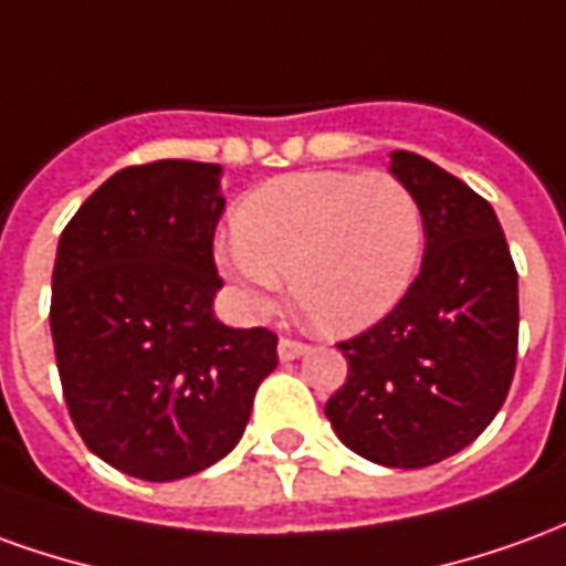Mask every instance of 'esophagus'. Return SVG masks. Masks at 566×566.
<instances>
[{
	"label": "esophagus",
	"instance_id": "obj_1",
	"mask_svg": "<svg viewBox=\"0 0 566 566\" xmlns=\"http://www.w3.org/2000/svg\"><path fill=\"white\" fill-rule=\"evenodd\" d=\"M306 352L308 345L300 343V339H291V336L279 339V357H282V360H296V357H303Z\"/></svg>",
	"mask_w": 566,
	"mask_h": 566
}]
</instances>
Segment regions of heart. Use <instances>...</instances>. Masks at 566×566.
I'll return each mask as SVG.
<instances>
[{
	"label": "heart",
	"mask_w": 566,
	"mask_h": 566,
	"mask_svg": "<svg viewBox=\"0 0 566 566\" xmlns=\"http://www.w3.org/2000/svg\"><path fill=\"white\" fill-rule=\"evenodd\" d=\"M233 239L218 260L248 306L270 308L279 275H287L294 303L318 327L357 333L416 282L424 211L391 172H291L235 202Z\"/></svg>",
	"instance_id": "heart-1"
}]
</instances>
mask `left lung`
<instances>
[{"mask_svg":"<svg viewBox=\"0 0 566 566\" xmlns=\"http://www.w3.org/2000/svg\"><path fill=\"white\" fill-rule=\"evenodd\" d=\"M391 172L424 211L412 287L336 348L348 379L324 412L345 446L418 470L470 446L510 394L518 355V272L491 202L437 163L394 150Z\"/></svg>","mask_w":566,"mask_h":566,"instance_id":"obj_1","label":"left lung"}]
</instances>
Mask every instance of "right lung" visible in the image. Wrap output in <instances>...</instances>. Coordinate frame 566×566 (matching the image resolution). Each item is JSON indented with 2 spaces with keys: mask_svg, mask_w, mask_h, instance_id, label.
Returning <instances> with one entry per match:
<instances>
[{
  "mask_svg": "<svg viewBox=\"0 0 566 566\" xmlns=\"http://www.w3.org/2000/svg\"><path fill=\"white\" fill-rule=\"evenodd\" d=\"M221 166H127L60 235L51 336L72 424L115 470L172 482L221 461L245 433L279 336L211 312Z\"/></svg>",
  "mask_w": 566,
  "mask_h": 566,
  "instance_id": "1",
  "label": "right lung"
}]
</instances>
